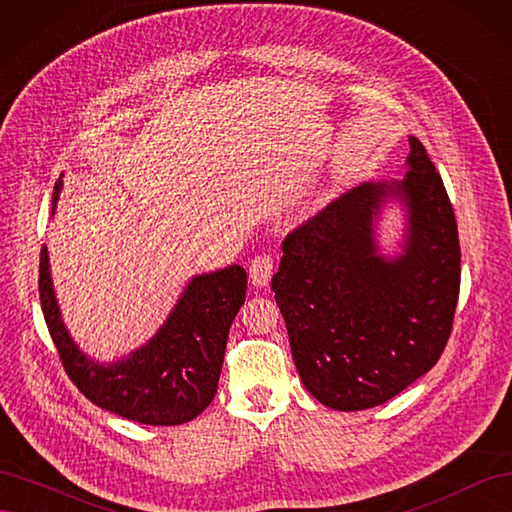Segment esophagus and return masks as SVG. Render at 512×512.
<instances>
[{
  "mask_svg": "<svg viewBox=\"0 0 512 512\" xmlns=\"http://www.w3.org/2000/svg\"><path fill=\"white\" fill-rule=\"evenodd\" d=\"M273 275V258L269 254H258L250 262V280L254 286H267Z\"/></svg>",
  "mask_w": 512,
  "mask_h": 512,
  "instance_id": "34e87169",
  "label": "esophagus"
}]
</instances>
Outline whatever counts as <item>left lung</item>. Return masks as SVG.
Returning a JSON list of instances; mask_svg holds the SVG:
<instances>
[{
  "mask_svg": "<svg viewBox=\"0 0 512 512\" xmlns=\"http://www.w3.org/2000/svg\"><path fill=\"white\" fill-rule=\"evenodd\" d=\"M401 181H369L286 237L271 288L305 389L333 410L393 399L438 363L461 280L453 205L418 138ZM389 197L407 207L402 254L377 252L375 220Z\"/></svg>",
  "mask_w": 512,
  "mask_h": 512,
  "instance_id": "8db88e82",
  "label": "left lung"
}]
</instances>
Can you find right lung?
Returning a JSON list of instances; mask_svg holds the SVG:
<instances>
[{
    "label": "right lung",
    "instance_id": "add662e5",
    "mask_svg": "<svg viewBox=\"0 0 512 512\" xmlns=\"http://www.w3.org/2000/svg\"><path fill=\"white\" fill-rule=\"evenodd\" d=\"M61 177L53 203L64 185ZM38 290L61 365L91 404L134 423L181 425L203 412L218 393L230 324L245 303L247 273L230 265L194 275L160 331L126 359L108 365L89 359L61 320L46 245L40 252Z\"/></svg>",
    "mask_w": 512,
    "mask_h": 512
}]
</instances>
